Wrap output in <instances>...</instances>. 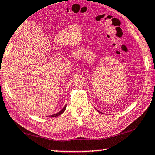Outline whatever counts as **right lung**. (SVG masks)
Wrapping results in <instances>:
<instances>
[{
  "label": "right lung",
  "instance_id": "1",
  "mask_svg": "<svg viewBox=\"0 0 155 155\" xmlns=\"http://www.w3.org/2000/svg\"><path fill=\"white\" fill-rule=\"evenodd\" d=\"M66 106H65V107H64V108H63V109H61V111H59V112H58V113L55 114H53V115H50V116H49V117H58V116H59V115H60V114H62V113H63V112H64V111L66 110Z\"/></svg>",
  "mask_w": 155,
  "mask_h": 155
}]
</instances>
